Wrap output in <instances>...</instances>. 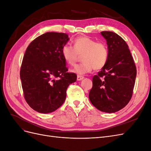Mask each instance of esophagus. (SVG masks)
Wrapping results in <instances>:
<instances>
[{
	"mask_svg": "<svg viewBox=\"0 0 151 151\" xmlns=\"http://www.w3.org/2000/svg\"><path fill=\"white\" fill-rule=\"evenodd\" d=\"M84 78V77L83 76L78 75V76H77V81H81V80H83Z\"/></svg>",
	"mask_w": 151,
	"mask_h": 151,
	"instance_id": "34e87169",
	"label": "esophagus"
}]
</instances>
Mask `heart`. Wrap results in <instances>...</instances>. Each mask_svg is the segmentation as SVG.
Returning a JSON list of instances; mask_svg holds the SVG:
<instances>
[{
  "instance_id": "obj_1",
  "label": "heart",
  "mask_w": 151,
  "mask_h": 151,
  "mask_svg": "<svg viewBox=\"0 0 151 151\" xmlns=\"http://www.w3.org/2000/svg\"><path fill=\"white\" fill-rule=\"evenodd\" d=\"M64 60L70 65H74L83 56V63L77 65L72 71L77 74H84L95 70L102 69L108 61L109 52L107 45L103 42L88 36H80L75 39L74 47L65 44L61 50Z\"/></svg>"
}]
</instances>
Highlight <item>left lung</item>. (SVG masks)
Instances as JSON below:
<instances>
[{"instance_id":"obj_1","label":"left lung","mask_w":151,"mask_h":151,"mask_svg":"<svg viewBox=\"0 0 151 151\" xmlns=\"http://www.w3.org/2000/svg\"><path fill=\"white\" fill-rule=\"evenodd\" d=\"M109 52L106 65L93 78L89 91L91 103L99 110L115 113L124 108L132 98L137 69L129 46L121 36L102 31Z\"/></svg>"}]
</instances>
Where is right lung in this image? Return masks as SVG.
<instances>
[{"instance_id":"add662e5","label":"right lung","mask_w":151,"mask_h":151,"mask_svg":"<svg viewBox=\"0 0 151 151\" xmlns=\"http://www.w3.org/2000/svg\"><path fill=\"white\" fill-rule=\"evenodd\" d=\"M68 35L48 32L35 38L26 48L20 70L24 97L41 113L55 111L64 103L68 86L77 76L67 72L61 50Z\"/></svg>"}]
</instances>
